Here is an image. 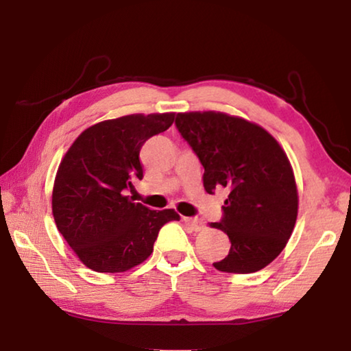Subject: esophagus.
Returning <instances> with one entry per match:
<instances>
[{"mask_svg":"<svg viewBox=\"0 0 351 351\" xmlns=\"http://www.w3.org/2000/svg\"><path fill=\"white\" fill-rule=\"evenodd\" d=\"M184 223H186V226L192 232H199V230L204 229V221L199 218H184Z\"/></svg>","mask_w":351,"mask_h":351,"instance_id":"obj_1","label":"esophagus"}]
</instances>
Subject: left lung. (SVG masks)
I'll list each match as a JSON object with an SVG mask.
<instances>
[{"label":"left lung","mask_w":351,"mask_h":351,"mask_svg":"<svg viewBox=\"0 0 351 351\" xmlns=\"http://www.w3.org/2000/svg\"><path fill=\"white\" fill-rule=\"evenodd\" d=\"M175 123L203 164L206 192H229L223 219L210 223L230 240L229 254L213 263L215 269H263L287 246L299 210L287 153L258 123L221 111L178 112Z\"/></svg>","instance_id":"1"}]
</instances>
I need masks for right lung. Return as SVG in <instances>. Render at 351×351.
Masks as SVG:
<instances>
[{"label":"right lung","mask_w":351,"mask_h":351,"mask_svg":"<svg viewBox=\"0 0 351 351\" xmlns=\"http://www.w3.org/2000/svg\"><path fill=\"white\" fill-rule=\"evenodd\" d=\"M173 121L175 112L108 119L82 132L64 153L52 187V215L86 268L132 269L150 257L159 229L180 221L173 209L152 210L125 195L144 176L141 147Z\"/></svg>","instance_id":"right-lung-1"}]
</instances>
